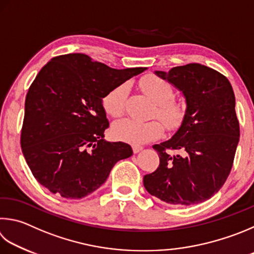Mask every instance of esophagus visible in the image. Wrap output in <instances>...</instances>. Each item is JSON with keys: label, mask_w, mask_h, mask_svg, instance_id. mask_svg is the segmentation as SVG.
I'll use <instances>...</instances> for the list:
<instances>
[{"label": "esophagus", "mask_w": 254, "mask_h": 254, "mask_svg": "<svg viewBox=\"0 0 254 254\" xmlns=\"http://www.w3.org/2000/svg\"><path fill=\"white\" fill-rule=\"evenodd\" d=\"M132 149H133V152H134V153L136 154V153H139V152H141L143 150V147L139 146V145H133Z\"/></svg>", "instance_id": "obj_1"}]
</instances>
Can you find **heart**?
<instances>
[{"label": "heart", "mask_w": 254, "mask_h": 254, "mask_svg": "<svg viewBox=\"0 0 254 254\" xmlns=\"http://www.w3.org/2000/svg\"><path fill=\"white\" fill-rule=\"evenodd\" d=\"M141 89L152 102L156 104V115L168 130L180 127L184 118V108L172 100L173 87L168 81L156 75H147L141 81ZM127 86L119 85L108 92L103 98V108L111 117H120L126 109ZM163 133L161 123L152 121L141 122L126 118L115 122L112 127V135L117 140L141 145L159 139Z\"/></svg>", "instance_id": "1"}]
</instances>
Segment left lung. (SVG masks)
I'll return each instance as SVG.
<instances>
[{
    "label": "left lung",
    "mask_w": 254,
    "mask_h": 254,
    "mask_svg": "<svg viewBox=\"0 0 254 254\" xmlns=\"http://www.w3.org/2000/svg\"><path fill=\"white\" fill-rule=\"evenodd\" d=\"M154 74L181 92L187 108L171 139L153 145L160 165L144 175L143 184L168 204L201 203L222 188L236 155L240 127L232 85L221 73L199 63ZM168 148L177 153L169 155Z\"/></svg>",
    "instance_id": "1"
}]
</instances>
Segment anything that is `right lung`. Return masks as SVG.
I'll use <instances>...</instances> for the list:
<instances>
[{"label":"right lung","mask_w":254,"mask_h":254,"mask_svg":"<svg viewBox=\"0 0 254 254\" xmlns=\"http://www.w3.org/2000/svg\"><path fill=\"white\" fill-rule=\"evenodd\" d=\"M145 70H115L81 53L45 64L26 94L21 134L23 155L39 183L66 199H82L107 181L118 161L130 158V145L104 139L103 98Z\"/></svg>","instance_id":"1"}]
</instances>
